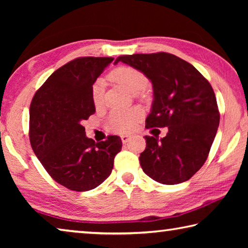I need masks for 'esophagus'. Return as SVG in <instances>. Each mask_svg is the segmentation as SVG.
<instances>
[{
	"label": "esophagus",
	"mask_w": 248,
	"mask_h": 248,
	"mask_svg": "<svg viewBox=\"0 0 248 248\" xmlns=\"http://www.w3.org/2000/svg\"><path fill=\"white\" fill-rule=\"evenodd\" d=\"M130 140H131V136H128V134H123V136H121V141H123V143H127Z\"/></svg>",
	"instance_id": "esophagus-1"
}]
</instances>
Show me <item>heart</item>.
Returning a JSON list of instances; mask_svg holds the SVG:
<instances>
[{"label":"heart","mask_w":248,"mask_h":248,"mask_svg":"<svg viewBox=\"0 0 248 248\" xmlns=\"http://www.w3.org/2000/svg\"><path fill=\"white\" fill-rule=\"evenodd\" d=\"M110 78L120 84L129 93L137 95L143 92L149 84V79L141 71L131 68V66H121L112 71ZM105 82L103 78H98L94 83L92 89V98L95 106L102 104L103 91ZM141 118V112L137 109L130 110H114L108 117V128L115 132L125 133L131 131Z\"/></svg>","instance_id":"1"}]
</instances>
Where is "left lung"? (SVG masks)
<instances>
[{"instance_id": "8db88e82", "label": "left lung", "mask_w": 248, "mask_h": 248, "mask_svg": "<svg viewBox=\"0 0 248 248\" xmlns=\"http://www.w3.org/2000/svg\"><path fill=\"white\" fill-rule=\"evenodd\" d=\"M119 61L141 71L152 83L154 99L145 127L169 128L162 139L144 137L142 170L161 184L186 182L204 164L219 127L211 85L194 65L167 52L120 56L115 64Z\"/></svg>"}]
</instances>
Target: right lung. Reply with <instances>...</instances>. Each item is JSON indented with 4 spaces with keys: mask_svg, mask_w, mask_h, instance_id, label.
I'll return each instance as SVG.
<instances>
[{
    "mask_svg": "<svg viewBox=\"0 0 248 248\" xmlns=\"http://www.w3.org/2000/svg\"><path fill=\"white\" fill-rule=\"evenodd\" d=\"M112 60L74 59L54 71L31 100V148L48 174L70 190L99 186L111 174L114 158L123 146L118 136L96 143L85 136L83 127V121L95 112L93 84Z\"/></svg>",
    "mask_w": 248,
    "mask_h": 248,
    "instance_id": "add662e5",
    "label": "right lung"
}]
</instances>
